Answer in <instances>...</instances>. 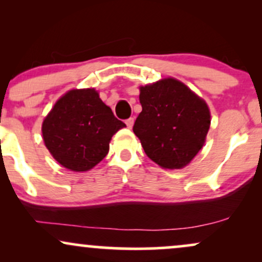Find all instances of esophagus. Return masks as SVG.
Wrapping results in <instances>:
<instances>
[{"label": "esophagus", "instance_id": "obj_1", "mask_svg": "<svg viewBox=\"0 0 262 262\" xmlns=\"http://www.w3.org/2000/svg\"><path fill=\"white\" fill-rule=\"evenodd\" d=\"M125 124H127V127L129 129H132V127H133V125H134V118L127 119V121H125Z\"/></svg>", "mask_w": 262, "mask_h": 262}]
</instances>
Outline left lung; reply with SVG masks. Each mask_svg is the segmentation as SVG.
<instances>
[{
    "label": "left lung",
    "instance_id": "1",
    "mask_svg": "<svg viewBox=\"0 0 262 262\" xmlns=\"http://www.w3.org/2000/svg\"><path fill=\"white\" fill-rule=\"evenodd\" d=\"M143 111L134 123L145 154L164 169H182L202 149L209 108L181 81L167 77L140 87Z\"/></svg>",
    "mask_w": 262,
    "mask_h": 262
}]
</instances>
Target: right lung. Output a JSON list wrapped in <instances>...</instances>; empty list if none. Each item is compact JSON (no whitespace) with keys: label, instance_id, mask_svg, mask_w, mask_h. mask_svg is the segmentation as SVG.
Masks as SVG:
<instances>
[{"label":"right lung","instance_id":"right-lung-1","mask_svg":"<svg viewBox=\"0 0 262 262\" xmlns=\"http://www.w3.org/2000/svg\"><path fill=\"white\" fill-rule=\"evenodd\" d=\"M124 127L95 89H83L59 98L45 117L41 133L53 158L65 169L81 172L103 160L112 137Z\"/></svg>","mask_w":262,"mask_h":262}]
</instances>
